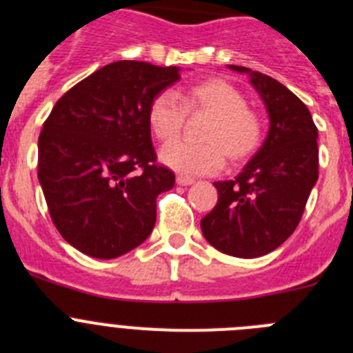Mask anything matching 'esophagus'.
Instances as JSON below:
<instances>
[{"label": "esophagus", "instance_id": "obj_1", "mask_svg": "<svg viewBox=\"0 0 353 353\" xmlns=\"http://www.w3.org/2000/svg\"><path fill=\"white\" fill-rule=\"evenodd\" d=\"M176 183H179V185H182V187L192 185V183H194V179H189V176L179 174V176H176Z\"/></svg>", "mask_w": 353, "mask_h": 353}]
</instances>
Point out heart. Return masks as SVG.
Instances as JSON below:
<instances>
[{
  "instance_id": "1",
  "label": "heart",
  "mask_w": 353,
  "mask_h": 353,
  "mask_svg": "<svg viewBox=\"0 0 353 353\" xmlns=\"http://www.w3.org/2000/svg\"><path fill=\"white\" fill-rule=\"evenodd\" d=\"M180 100L170 92L159 93L148 105V127L161 141L176 138L187 113L208 114L201 129V145L174 141L161 150V162L185 176H199L219 171L224 156L232 164L249 161L263 141V121L256 111L245 105L236 86L212 77L192 84Z\"/></svg>"
}]
</instances>
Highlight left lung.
<instances>
[{"label":"left lung","mask_w":353,"mask_h":353,"mask_svg":"<svg viewBox=\"0 0 353 353\" xmlns=\"http://www.w3.org/2000/svg\"><path fill=\"white\" fill-rule=\"evenodd\" d=\"M245 74L269 114L260 150L233 180L214 182L217 205L201 232L217 251L235 258L269 254L295 232L318 180V130L310 109L279 81L251 68Z\"/></svg>","instance_id":"8db88e82"}]
</instances>
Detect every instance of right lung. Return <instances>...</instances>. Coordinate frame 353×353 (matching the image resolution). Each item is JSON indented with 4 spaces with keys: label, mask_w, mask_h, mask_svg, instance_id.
Segmentation results:
<instances>
[{
    "label": "right lung",
    "mask_w": 353,
    "mask_h": 353,
    "mask_svg": "<svg viewBox=\"0 0 353 353\" xmlns=\"http://www.w3.org/2000/svg\"><path fill=\"white\" fill-rule=\"evenodd\" d=\"M180 67L121 60L93 72L56 102L39 138V182L72 248L113 260L141 245L157 196L174 174L155 164L148 105Z\"/></svg>",
    "instance_id": "add662e5"
}]
</instances>
